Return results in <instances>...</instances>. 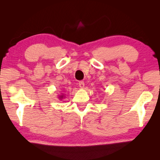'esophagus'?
I'll return each instance as SVG.
<instances>
[{"label": "esophagus", "mask_w": 160, "mask_h": 160, "mask_svg": "<svg viewBox=\"0 0 160 160\" xmlns=\"http://www.w3.org/2000/svg\"><path fill=\"white\" fill-rule=\"evenodd\" d=\"M79 87L80 88L83 89L84 88H85V82H84L83 81H80V82H79Z\"/></svg>", "instance_id": "obj_1"}]
</instances>
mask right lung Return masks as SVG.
Wrapping results in <instances>:
<instances>
[{"label":"right lung","mask_w":160,"mask_h":160,"mask_svg":"<svg viewBox=\"0 0 160 160\" xmlns=\"http://www.w3.org/2000/svg\"><path fill=\"white\" fill-rule=\"evenodd\" d=\"M63 97H64V96L63 95V94H62V95H60V96H59V99H62L63 98Z\"/></svg>","instance_id":"add662e5"}]
</instances>
